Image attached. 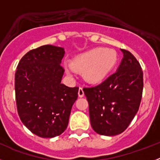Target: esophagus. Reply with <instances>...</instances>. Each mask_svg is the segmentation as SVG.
<instances>
[{"label":"esophagus","mask_w":160,"mask_h":160,"mask_svg":"<svg viewBox=\"0 0 160 160\" xmlns=\"http://www.w3.org/2000/svg\"><path fill=\"white\" fill-rule=\"evenodd\" d=\"M78 96L80 98H82L83 96H84V91H83L82 87H80V88L78 89Z\"/></svg>","instance_id":"1"}]
</instances>
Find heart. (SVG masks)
Segmentation results:
<instances>
[{
	"label": "heart",
	"instance_id": "b5f03b06",
	"mask_svg": "<svg viewBox=\"0 0 160 160\" xmlns=\"http://www.w3.org/2000/svg\"><path fill=\"white\" fill-rule=\"evenodd\" d=\"M118 61L116 51L106 48H94L78 55L72 60L73 69L83 71L84 78L90 82H99L112 70ZM68 73H73L72 68L67 67Z\"/></svg>",
	"mask_w": 160,
	"mask_h": 160
}]
</instances>
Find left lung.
I'll list each match as a JSON object with an SVG mask.
<instances>
[{
	"mask_svg": "<svg viewBox=\"0 0 160 160\" xmlns=\"http://www.w3.org/2000/svg\"><path fill=\"white\" fill-rule=\"evenodd\" d=\"M115 73L101 84L83 89L89 103L90 124L96 133L114 136L123 132L138 112L143 73L135 56L126 49Z\"/></svg>",
	"mask_w": 160,
	"mask_h": 160,
	"instance_id": "1",
	"label": "left lung"
}]
</instances>
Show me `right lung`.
I'll return each instance as SVG.
<instances>
[{
  "label": "right lung",
  "instance_id": "add662e5",
  "mask_svg": "<svg viewBox=\"0 0 160 160\" xmlns=\"http://www.w3.org/2000/svg\"><path fill=\"white\" fill-rule=\"evenodd\" d=\"M63 48L46 45L24 55L15 73L18 115L32 133L42 138L60 135L68 126L78 87L61 82Z\"/></svg>",
  "mask_w": 160,
  "mask_h": 160
}]
</instances>
